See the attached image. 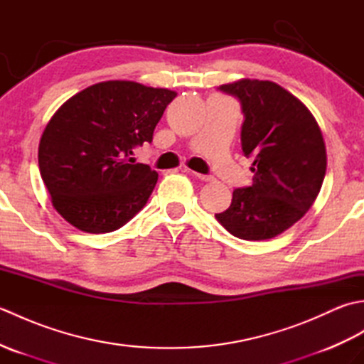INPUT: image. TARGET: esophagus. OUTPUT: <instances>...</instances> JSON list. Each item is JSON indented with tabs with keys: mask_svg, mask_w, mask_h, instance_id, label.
I'll return each mask as SVG.
<instances>
[{
	"mask_svg": "<svg viewBox=\"0 0 364 364\" xmlns=\"http://www.w3.org/2000/svg\"><path fill=\"white\" fill-rule=\"evenodd\" d=\"M192 175H194L196 178H198V180H202V181H211L213 180V176H210V175H202V173H197V172H191Z\"/></svg>",
	"mask_w": 364,
	"mask_h": 364,
	"instance_id": "34e87169",
	"label": "esophagus"
}]
</instances>
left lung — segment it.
Listing matches in <instances>:
<instances>
[{"label":"left lung","instance_id":"obj_1","mask_svg":"<svg viewBox=\"0 0 364 364\" xmlns=\"http://www.w3.org/2000/svg\"><path fill=\"white\" fill-rule=\"evenodd\" d=\"M220 90L239 98L242 151L253 158V184L233 191L220 225L245 241L272 239L314 203L327 170L322 131L311 111L272 81L242 78Z\"/></svg>","mask_w":364,"mask_h":364}]
</instances>
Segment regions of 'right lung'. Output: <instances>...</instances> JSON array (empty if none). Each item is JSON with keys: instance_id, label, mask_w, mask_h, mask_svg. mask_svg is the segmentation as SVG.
Here are the masks:
<instances>
[{"instance_id": "right-lung-1", "label": "right lung", "mask_w": 364, "mask_h": 364, "mask_svg": "<svg viewBox=\"0 0 364 364\" xmlns=\"http://www.w3.org/2000/svg\"><path fill=\"white\" fill-rule=\"evenodd\" d=\"M176 92L136 81L89 86L53 114L38 144V168L51 203L86 233H109L145 206L158 173L136 162Z\"/></svg>"}]
</instances>
